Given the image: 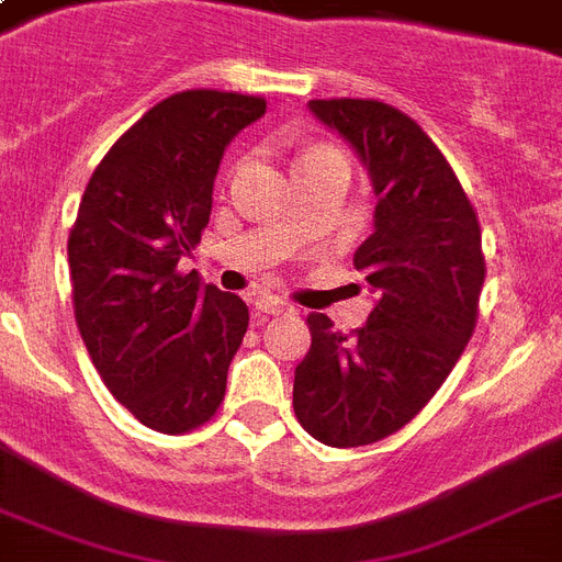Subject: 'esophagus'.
<instances>
[{"instance_id": "esophagus-1", "label": "esophagus", "mask_w": 562, "mask_h": 562, "mask_svg": "<svg viewBox=\"0 0 562 562\" xmlns=\"http://www.w3.org/2000/svg\"><path fill=\"white\" fill-rule=\"evenodd\" d=\"M289 303L280 297H271V294H262V297L254 300V312L256 317H268V315H282V312H289Z\"/></svg>"}]
</instances>
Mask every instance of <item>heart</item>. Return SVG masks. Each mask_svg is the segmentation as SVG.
Segmentation results:
<instances>
[{"mask_svg":"<svg viewBox=\"0 0 562 562\" xmlns=\"http://www.w3.org/2000/svg\"><path fill=\"white\" fill-rule=\"evenodd\" d=\"M317 151H333V148H324V145H317V148H308V151L303 154V157H308V154H317ZM303 157H300V160H303Z\"/></svg>","mask_w":562,"mask_h":562,"instance_id":"obj_1","label":"heart"}]
</instances>
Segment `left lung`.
<instances>
[{
	"label": "left lung",
	"instance_id": "left-lung-1",
	"mask_svg": "<svg viewBox=\"0 0 562 562\" xmlns=\"http://www.w3.org/2000/svg\"><path fill=\"white\" fill-rule=\"evenodd\" d=\"M356 148L375 192L373 233L352 265L375 291L352 335L308 315L312 347L294 370V414L326 446H368L400 431L452 373L479 321V215L426 131L373 99L308 101Z\"/></svg>",
	"mask_w": 562,
	"mask_h": 562
}]
</instances>
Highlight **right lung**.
Instances as JSON below:
<instances>
[{
  "label": "right lung",
  "instance_id": "obj_1",
  "mask_svg": "<svg viewBox=\"0 0 562 562\" xmlns=\"http://www.w3.org/2000/svg\"><path fill=\"white\" fill-rule=\"evenodd\" d=\"M265 99L187 90L119 136L83 189L69 233L75 321L110 393L143 426L183 435L218 411L247 333L238 294L180 273L210 224L229 139Z\"/></svg>",
  "mask_w": 562,
  "mask_h": 562
}]
</instances>
